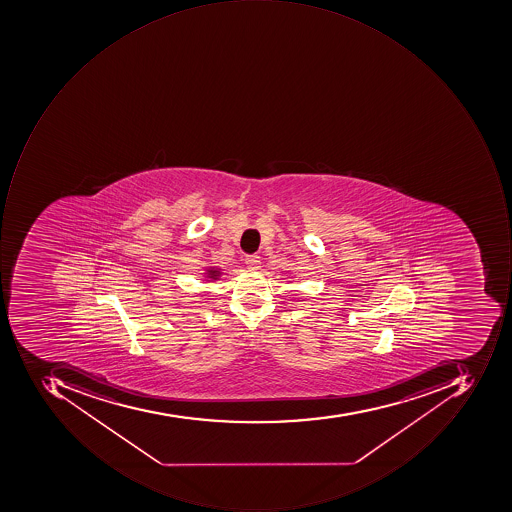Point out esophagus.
<instances>
[{
  "mask_svg": "<svg viewBox=\"0 0 512 512\" xmlns=\"http://www.w3.org/2000/svg\"><path fill=\"white\" fill-rule=\"evenodd\" d=\"M246 266H248L249 271H258L260 269V257L257 255H249L246 258Z\"/></svg>",
  "mask_w": 512,
  "mask_h": 512,
  "instance_id": "obj_1",
  "label": "esophagus"
}]
</instances>
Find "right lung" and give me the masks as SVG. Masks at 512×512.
Masks as SVG:
<instances>
[{
  "instance_id": "add662e5",
  "label": "right lung",
  "mask_w": 512,
  "mask_h": 512,
  "mask_svg": "<svg viewBox=\"0 0 512 512\" xmlns=\"http://www.w3.org/2000/svg\"><path fill=\"white\" fill-rule=\"evenodd\" d=\"M223 271L218 266H206L203 271V280L206 283H214V281L220 280Z\"/></svg>"
}]
</instances>
